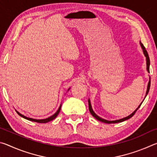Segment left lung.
<instances>
[{"mask_svg": "<svg viewBox=\"0 0 157 157\" xmlns=\"http://www.w3.org/2000/svg\"><path fill=\"white\" fill-rule=\"evenodd\" d=\"M140 46H141V48H142V49H143V53H144L145 56V57H146V61H147V71H148V73H150V57H149L148 53H147V50H145V46H143V44L141 43V42H140ZM150 81H149V83H148V85H147V92H146L145 97L147 96V94H148L149 90H150ZM142 103H143V102H141V104H142ZM141 104H140V105L139 106V107H138V108L136 109L134 111V112H133L132 114H130V115H129V116H128L127 117H125V118H124L120 119V120L110 121H107V120H105V119L101 118L100 117H99L98 116H97L96 114H95V113L94 112V111H93L92 108H91V102H90V100H89V111H90V113H91V115H92L93 116H94V118H96L98 121L102 122V123H109V124H111V123H121V122H123V121H126V120H128V119H129L130 118H132V117L134 115L135 113H136V111L138 109H139V108L140 107V105H141Z\"/></svg>", "mask_w": 157, "mask_h": 157, "instance_id": "obj_1", "label": "left lung"}]
</instances>
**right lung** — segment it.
<instances>
[{
    "mask_svg": "<svg viewBox=\"0 0 157 157\" xmlns=\"http://www.w3.org/2000/svg\"><path fill=\"white\" fill-rule=\"evenodd\" d=\"M61 107H62V105H60L59 108L58 109L57 111L54 114V115H52V116H50V117H49V118H48L42 119V120H36V119H33V118H28V117H25V116H23V115H22V114H21L20 113H18V111H17V113H18V115H19L20 116L23 117V118H25V119H27V120H28V121H33V122H36V123H48V122H50V121H52V120H54V119H55V118H56L58 114H59L60 110H61Z\"/></svg>",
    "mask_w": 157,
    "mask_h": 157,
    "instance_id": "1",
    "label": "right lung"
}]
</instances>
